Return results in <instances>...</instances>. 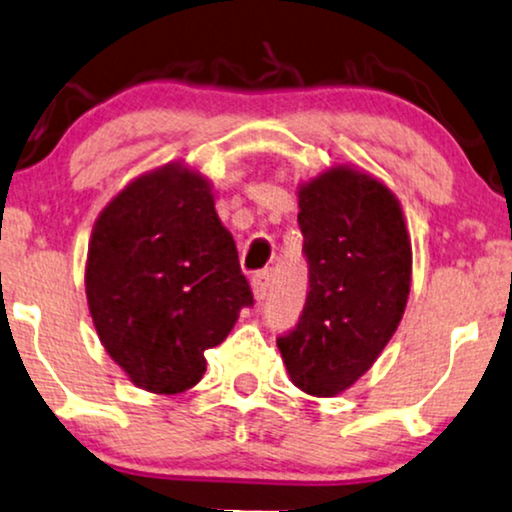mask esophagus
Masks as SVG:
<instances>
[{"label":"esophagus","mask_w":512,"mask_h":512,"mask_svg":"<svg viewBox=\"0 0 512 512\" xmlns=\"http://www.w3.org/2000/svg\"><path fill=\"white\" fill-rule=\"evenodd\" d=\"M269 283H271V271L262 269L252 276V293H255V300H264L269 293Z\"/></svg>","instance_id":"1"}]
</instances>
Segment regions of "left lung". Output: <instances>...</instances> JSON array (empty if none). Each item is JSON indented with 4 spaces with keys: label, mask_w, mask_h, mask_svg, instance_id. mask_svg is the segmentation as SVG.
<instances>
[{
    "label": "left lung",
    "mask_w": 512,
    "mask_h": 512,
    "mask_svg": "<svg viewBox=\"0 0 512 512\" xmlns=\"http://www.w3.org/2000/svg\"><path fill=\"white\" fill-rule=\"evenodd\" d=\"M297 224L309 293L297 326L276 345L300 390L333 397L357 383L397 331L411 288V241L394 193L349 167L302 186Z\"/></svg>",
    "instance_id": "1"
}]
</instances>
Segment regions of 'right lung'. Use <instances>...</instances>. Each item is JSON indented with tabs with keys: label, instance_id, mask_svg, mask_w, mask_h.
<instances>
[{
	"label": "right lung",
	"instance_id": "1",
	"mask_svg": "<svg viewBox=\"0 0 512 512\" xmlns=\"http://www.w3.org/2000/svg\"><path fill=\"white\" fill-rule=\"evenodd\" d=\"M84 286L106 352L155 394L196 385L205 349L255 304L210 184L181 165L134 179L108 203L94 224Z\"/></svg>",
	"mask_w": 512,
	"mask_h": 512
}]
</instances>
